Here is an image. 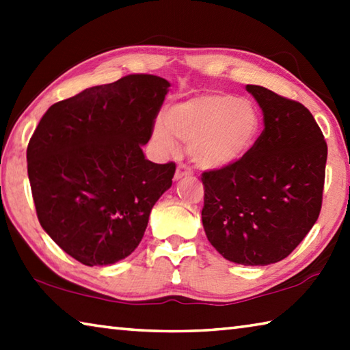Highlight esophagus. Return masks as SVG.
<instances>
[{
  "label": "esophagus",
  "mask_w": 350,
  "mask_h": 350,
  "mask_svg": "<svg viewBox=\"0 0 350 350\" xmlns=\"http://www.w3.org/2000/svg\"><path fill=\"white\" fill-rule=\"evenodd\" d=\"M191 174H193V170L189 168L187 163H179V165H177V170H176L174 179H176V180H179V179H182V177H185V176H191Z\"/></svg>",
  "instance_id": "1"
}]
</instances>
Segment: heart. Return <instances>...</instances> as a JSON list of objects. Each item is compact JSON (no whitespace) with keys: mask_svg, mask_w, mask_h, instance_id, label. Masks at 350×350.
Masks as SVG:
<instances>
[{"mask_svg":"<svg viewBox=\"0 0 350 350\" xmlns=\"http://www.w3.org/2000/svg\"><path fill=\"white\" fill-rule=\"evenodd\" d=\"M259 117L253 103L232 94H204L171 106L167 120L157 118L152 140L165 154L189 144V154L205 168H221L253 146Z\"/></svg>","mask_w":350,"mask_h":350,"instance_id":"heart-1","label":"heart"}]
</instances>
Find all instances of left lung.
<instances>
[{
    "mask_svg": "<svg viewBox=\"0 0 350 350\" xmlns=\"http://www.w3.org/2000/svg\"><path fill=\"white\" fill-rule=\"evenodd\" d=\"M264 131L238 161L204 171L202 224L225 259L269 265L287 258L321 211L327 144L304 105L247 85Z\"/></svg>",
    "mask_w": 350,
    "mask_h": 350,
    "instance_id": "left-lung-1",
    "label": "left lung"
}]
</instances>
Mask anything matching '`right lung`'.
I'll use <instances>...</instances> for the list:
<instances>
[{
  "instance_id": "add662e5",
  "label": "right lung",
  "mask_w": 350,
  "mask_h": 350,
  "mask_svg": "<svg viewBox=\"0 0 350 350\" xmlns=\"http://www.w3.org/2000/svg\"><path fill=\"white\" fill-rule=\"evenodd\" d=\"M170 83L131 74L54 103L27 145L38 221L79 262L109 265L140 244L176 163H152L148 144Z\"/></svg>"
}]
</instances>
